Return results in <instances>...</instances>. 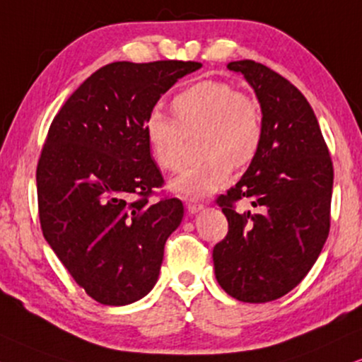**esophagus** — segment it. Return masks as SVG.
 I'll use <instances>...</instances> for the list:
<instances>
[{"mask_svg": "<svg viewBox=\"0 0 362 362\" xmlns=\"http://www.w3.org/2000/svg\"><path fill=\"white\" fill-rule=\"evenodd\" d=\"M185 207H187V210H189L190 214H197V212H200V210H202V207L204 205L199 202V200H194V199H189L185 202Z\"/></svg>", "mask_w": 362, "mask_h": 362, "instance_id": "esophagus-1", "label": "esophagus"}]
</instances>
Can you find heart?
<instances>
[{
  "instance_id": "obj_1",
  "label": "heart",
  "mask_w": 362,
  "mask_h": 362,
  "mask_svg": "<svg viewBox=\"0 0 362 362\" xmlns=\"http://www.w3.org/2000/svg\"><path fill=\"white\" fill-rule=\"evenodd\" d=\"M173 118L152 110L144 122V135L155 163L177 172L184 162L185 136L199 134L204 160L172 180V190L200 199L221 190L230 178L232 165L252 162L262 144L264 123L257 100L239 93L227 81L205 80L172 100Z\"/></svg>"
}]
</instances>
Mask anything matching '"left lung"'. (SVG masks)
<instances>
[{"mask_svg": "<svg viewBox=\"0 0 362 362\" xmlns=\"http://www.w3.org/2000/svg\"><path fill=\"white\" fill-rule=\"evenodd\" d=\"M227 68L254 88L264 134L247 172L217 199L228 232L214 247V269L228 296L260 304L294 289L321 254L331 227L334 170L317 118L289 80L252 59ZM242 198L259 212L235 213Z\"/></svg>", "mask_w": 362, "mask_h": 362, "instance_id": "1", "label": "left lung"}]
</instances>
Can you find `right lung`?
Returning <instances> with one entry per match:
<instances>
[{"mask_svg": "<svg viewBox=\"0 0 362 362\" xmlns=\"http://www.w3.org/2000/svg\"><path fill=\"white\" fill-rule=\"evenodd\" d=\"M197 62H115L88 76L49 125L36 168L41 230L91 299L125 305L153 289L178 199L150 202L163 177L144 122Z\"/></svg>", "mask_w": 362, "mask_h": 362, "instance_id": "obj_1", "label": "right lung"}]
</instances>
